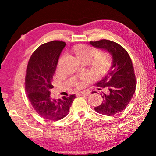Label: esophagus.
I'll return each instance as SVG.
<instances>
[{
	"label": "esophagus",
	"instance_id": "esophagus-1",
	"mask_svg": "<svg viewBox=\"0 0 156 156\" xmlns=\"http://www.w3.org/2000/svg\"><path fill=\"white\" fill-rule=\"evenodd\" d=\"M79 95H84V96H88L89 94V91H82V92L78 93Z\"/></svg>",
	"mask_w": 156,
	"mask_h": 156
}]
</instances>
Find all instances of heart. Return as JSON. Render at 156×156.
<instances>
[{
  "label": "heart",
  "instance_id": "1",
  "mask_svg": "<svg viewBox=\"0 0 156 156\" xmlns=\"http://www.w3.org/2000/svg\"><path fill=\"white\" fill-rule=\"evenodd\" d=\"M73 52L82 62H89L90 61L91 72L96 76H101L107 73L112 65L113 59L109 52L98 53L97 49L85 44H76L74 47ZM82 82L76 83V87L80 88Z\"/></svg>",
  "mask_w": 156,
  "mask_h": 156
}]
</instances>
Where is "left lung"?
<instances>
[{"instance_id":"1","label":"left lung","mask_w":156,"mask_h":156,"mask_svg":"<svg viewBox=\"0 0 156 156\" xmlns=\"http://www.w3.org/2000/svg\"><path fill=\"white\" fill-rule=\"evenodd\" d=\"M89 43L109 52L113 59L107 74L96 84L100 88L107 89V93H103V102L94 109L107 116L119 114L125 109L136 91V76L131 57L123 47L111 40H101Z\"/></svg>"}]
</instances>
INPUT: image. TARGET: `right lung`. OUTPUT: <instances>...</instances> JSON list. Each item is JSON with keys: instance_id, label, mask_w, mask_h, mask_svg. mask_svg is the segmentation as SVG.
I'll return each mask as SVG.
<instances>
[{"instance_id": "obj_1", "label": "right lung", "mask_w": 156, "mask_h": 156, "mask_svg": "<svg viewBox=\"0 0 156 156\" xmlns=\"http://www.w3.org/2000/svg\"><path fill=\"white\" fill-rule=\"evenodd\" d=\"M66 45L62 41L54 40L36 49L27 64L25 91L35 112L42 118L58 121L68 114L75 94L54 99L50 97L52 81L62 51Z\"/></svg>"}]
</instances>
